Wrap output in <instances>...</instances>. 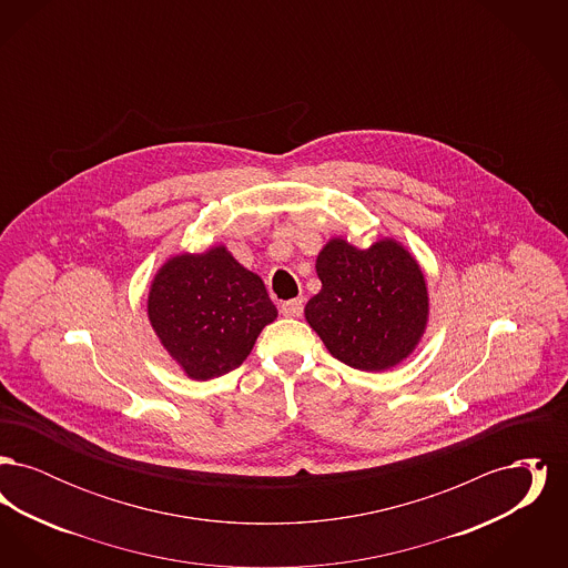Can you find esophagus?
Wrapping results in <instances>:
<instances>
[{
  "instance_id": "1",
  "label": "esophagus",
  "mask_w": 568,
  "mask_h": 568,
  "mask_svg": "<svg viewBox=\"0 0 568 568\" xmlns=\"http://www.w3.org/2000/svg\"><path fill=\"white\" fill-rule=\"evenodd\" d=\"M302 311H304L302 297H294V300L281 302V315H285V317H300Z\"/></svg>"
}]
</instances>
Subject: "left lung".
Segmentation results:
<instances>
[{"label": "left lung", "mask_w": 568, "mask_h": 568, "mask_svg": "<svg viewBox=\"0 0 568 568\" xmlns=\"http://www.w3.org/2000/svg\"><path fill=\"white\" fill-rule=\"evenodd\" d=\"M322 292L304 313L327 352L357 371L403 362L428 322V292L417 262L396 241L368 251L334 239L317 257Z\"/></svg>", "instance_id": "1"}]
</instances>
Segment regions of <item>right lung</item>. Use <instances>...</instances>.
Returning a JSON list of instances; mask_svg holds the SVG:
<instances>
[{"mask_svg": "<svg viewBox=\"0 0 568 568\" xmlns=\"http://www.w3.org/2000/svg\"><path fill=\"white\" fill-rule=\"evenodd\" d=\"M149 320L183 371L209 381L243 364L276 306L257 274L215 246L165 262L151 285Z\"/></svg>", "mask_w": 568, "mask_h": 568, "instance_id": "right-lung-1", "label": "right lung"}]
</instances>
